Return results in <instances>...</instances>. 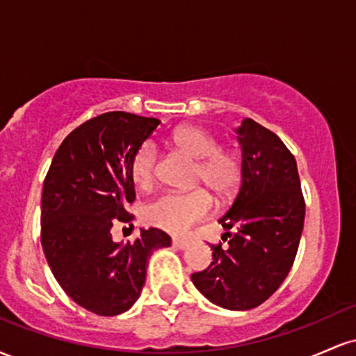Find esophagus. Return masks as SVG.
<instances>
[{
  "instance_id": "34e87169",
  "label": "esophagus",
  "mask_w": 356,
  "mask_h": 356,
  "mask_svg": "<svg viewBox=\"0 0 356 356\" xmlns=\"http://www.w3.org/2000/svg\"><path fill=\"white\" fill-rule=\"evenodd\" d=\"M172 244H174L175 248H179V249H186L187 246H189V239L174 238V239H172Z\"/></svg>"
}]
</instances>
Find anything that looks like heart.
I'll list each match as a JSON object with an SVG mask.
<instances>
[{"instance_id": "heart-1", "label": "heart", "mask_w": 356, "mask_h": 356, "mask_svg": "<svg viewBox=\"0 0 356 356\" xmlns=\"http://www.w3.org/2000/svg\"><path fill=\"white\" fill-rule=\"evenodd\" d=\"M174 144L199 159L194 170V181L204 182L219 197H229L244 181V157L234 147H219V140L211 132L195 125H184L174 132ZM157 147L144 142L130 159V175L138 189H150L157 177ZM214 201L209 191L197 187L187 192H165L147 202L142 219L149 226L184 234L194 224L212 214Z\"/></svg>"}]
</instances>
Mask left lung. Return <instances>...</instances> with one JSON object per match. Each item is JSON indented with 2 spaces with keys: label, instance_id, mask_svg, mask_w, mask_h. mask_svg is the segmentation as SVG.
Here are the masks:
<instances>
[{
  "label": "left lung",
  "instance_id": "obj_1",
  "mask_svg": "<svg viewBox=\"0 0 356 356\" xmlns=\"http://www.w3.org/2000/svg\"><path fill=\"white\" fill-rule=\"evenodd\" d=\"M244 181L224 227L238 232L212 244V263L192 275V283L212 303L227 309H251L268 300L288 276L305 224V197L296 159L275 132L252 118L238 129Z\"/></svg>",
  "mask_w": 356,
  "mask_h": 356
}]
</instances>
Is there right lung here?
<instances>
[{"label":"right lung","mask_w":356,"mask_h":356,"mask_svg":"<svg viewBox=\"0 0 356 356\" xmlns=\"http://www.w3.org/2000/svg\"><path fill=\"white\" fill-rule=\"evenodd\" d=\"M157 118L107 112L83 122L61 142L42 194V246L63 291L88 312L115 316L140 296L147 259L170 246L157 227L134 243L112 241L113 222H130L136 201L130 159L155 132Z\"/></svg>","instance_id":"1"}]
</instances>
